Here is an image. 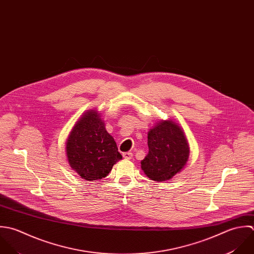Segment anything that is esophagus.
<instances>
[{
  "instance_id": "obj_1",
  "label": "esophagus",
  "mask_w": 254,
  "mask_h": 254,
  "mask_svg": "<svg viewBox=\"0 0 254 254\" xmlns=\"http://www.w3.org/2000/svg\"><path fill=\"white\" fill-rule=\"evenodd\" d=\"M122 156H123V158H124L125 160H131L132 157H133L132 153H123Z\"/></svg>"
}]
</instances>
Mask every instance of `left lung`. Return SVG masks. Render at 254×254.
<instances>
[{"label": "left lung", "mask_w": 254, "mask_h": 254, "mask_svg": "<svg viewBox=\"0 0 254 254\" xmlns=\"http://www.w3.org/2000/svg\"><path fill=\"white\" fill-rule=\"evenodd\" d=\"M148 147L141 169L151 180H169L186 166L189 145L182 128L172 120H162L149 131Z\"/></svg>", "instance_id": "left-lung-1"}]
</instances>
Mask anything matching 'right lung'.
<instances>
[{
  "mask_svg": "<svg viewBox=\"0 0 254 254\" xmlns=\"http://www.w3.org/2000/svg\"><path fill=\"white\" fill-rule=\"evenodd\" d=\"M66 154L70 167L87 181L107 176L122 159L96 110H87L76 122L66 142Z\"/></svg>",
  "mask_w": 254,
  "mask_h": 254,
  "instance_id": "1",
  "label": "right lung"
}]
</instances>
